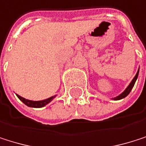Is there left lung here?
Masks as SVG:
<instances>
[{
  "mask_svg": "<svg viewBox=\"0 0 146 146\" xmlns=\"http://www.w3.org/2000/svg\"><path fill=\"white\" fill-rule=\"evenodd\" d=\"M138 76H139V71H138V72H137V74L135 75V77L133 78V80H131V82L130 83V85L127 86V88L121 93L120 95H119L118 97H116V98H114L113 100H121V99H124L125 97H126L129 93H130V92L131 91V89H132V87H133V86H134V84H135V81L137 80V79H138Z\"/></svg>",
  "mask_w": 146,
  "mask_h": 146,
  "instance_id": "left-lung-1",
  "label": "left lung"
}]
</instances>
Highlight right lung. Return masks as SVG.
I'll return each mask as SVG.
<instances>
[{
  "label": "right lung",
  "instance_id": "1",
  "mask_svg": "<svg viewBox=\"0 0 146 146\" xmlns=\"http://www.w3.org/2000/svg\"><path fill=\"white\" fill-rule=\"evenodd\" d=\"M17 97L25 104L27 105V106H30V107H35V108H40V107H42L44 106H46V104H48L51 100H53V99L55 98V96H53V97H50L46 100H40V101H33V100H26L22 97H21L20 95L17 94Z\"/></svg>",
  "mask_w": 146,
  "mask_h": 146
}]
</instances>
